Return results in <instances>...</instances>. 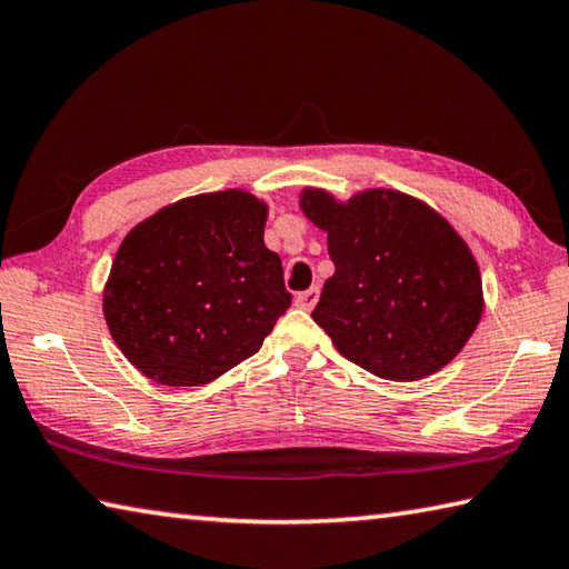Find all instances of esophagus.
<instances>
[{"mask_svg": "<svg viewBox=\"0 0 569 569\" xmlns=\"http://www.w3.org/2000/svg\"><path fill=\"white\" fill-rule=\"evenodd\" d=\"M317 299H319V287H309L307 292H299L297 297H295V305L297 307H302V309H312L315 305H317Z\"/></svg>", "mask_w": 569, "mask_h": 569, "instance_id": "obj_1", "label": "esophagus"}]
</instances>
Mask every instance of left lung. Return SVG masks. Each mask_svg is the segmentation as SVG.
Segmentation results:
<instances>
[{
    "instance_id": "8db88e82",
    "label": "left lung",
    "mask_w": 569,
    "mask_h": 569,
    "mask_svg": "<svg viewBox=\"0 0 569 569\" xmlns=\"http://www.w3.org/2000/svg\"><path fill=\"white\" fill-rule=\"evenodd\" d=\"M299 208L327 232L335 274L312 319L341 357L389 381L426 379L456 359L483 315V282L451 222L386 188L347 202L305 188Z\"/></svg>"
}]
</instances>
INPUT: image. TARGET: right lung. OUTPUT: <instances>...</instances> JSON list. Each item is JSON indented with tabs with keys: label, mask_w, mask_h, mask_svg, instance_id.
I'll return each instance as SVG.
<instances>
[{
	"label": "right lung",
	"mask_w": 569,
	"mask_h": 569,
	"mask_svg": "<svg viewBox=\"0 0 569 569\" xmlns=\"http://www.w3.org/2000/svg\"><path fill=\"white\" fill-rule=\"evenodd\" d=\"M267 202L202 192L138 222L103 287L118 349L163 386H202L260 351L292 295L264 244Z\"/></svg>",
	"instance_id": "right-lung-1"
}]
</instances>
